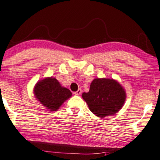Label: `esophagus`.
I'll return each mask as SVG.
<instances>
[{"instance_id":"1","label":"esophagus","mask_w":160,"mask_h":160,"mask_svg":"<svg viewBox=\"0 0 160 160\" xmlns=\"http://www.w3.org/2000/svg\"><path fill=\"white\" fill-rule=\"evenodd\" d=\"M81 92H82V90L80 89H80H78V91L74 92V95H80V94H81Z\"/></svg>"}]
</instances>
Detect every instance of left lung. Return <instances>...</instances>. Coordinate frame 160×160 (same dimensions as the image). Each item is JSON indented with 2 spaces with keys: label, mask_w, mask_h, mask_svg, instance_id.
<instances>
[{
  "label": "left lung",
  "mask_w": 160,
  "mask_h": 160,
  "mask_svg": "<svg viewBox=\"0 0 160 160\" xmlns=\"http://www.w3.org/2000/svg\"><path fill=\"white\" fill-rule=\"evenodd\" d=\"M82 97L90 111L99 118L114 115L122 108L126 101L124 88L117 80L109 78H95L88 92Z\"/></svg>",
  "instance_id": "left-lung-1"
}]
</instances>
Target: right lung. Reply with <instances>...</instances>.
<instances>
[{"label":"right lung","instance_id":"right-lung-1","mask_svg":"<svg viewBox=\"0 0 160 160\" xmlns=\"http://www.w3.org/2000/svg\"><path fill=\"white\" fill-rule=\"evenodd\" d=\"M33 93L36 100L50 111L58 110L72 95L70 90L62 86L53 77L38 80L34 86Z\"/></svg>","mask_w":160,"mask_h":160}]
</instances>
